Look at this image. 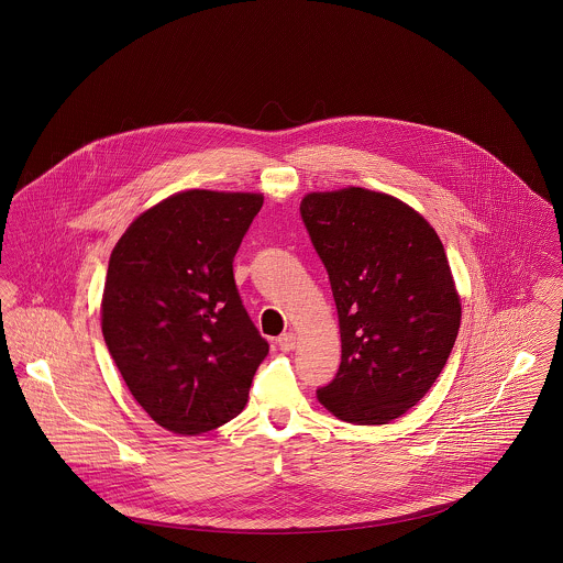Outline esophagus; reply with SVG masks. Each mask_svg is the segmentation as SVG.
<instances>
[{
    "label": "esophagus",
    "instance_id": "obj_1",
    "mask_svg": "<svg viewBox=\"0 0 563 563\" xmlns=\"http://www.w3.org/2000/svg\"><path fill=\"white\" fill-rule=\"evenodd\" d=\"M278 346L280 350H285V352H289V350L295 349V335L289 331V333H283L280 338H278Z\"/></svg>",
    "mask_w": 563,
    "mask_h": 563
}]
</instances>
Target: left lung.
Returning <instances> with one entry per match:
<instances>
[{
    "mask_svg": "<svg viewBox=\"0 0 563 563\" xmlns=\"http://www.w3.org/2000/svg\"><path fill=\"white\" fill-rule=\"evenodd\" d=\"M340 319L342 363L317 390L350 424H388L443 372L462 306L443 242L399 198L346 188L299 205Z\"/></svg>",
    "mask_w": 563,
    "mask_h": 563,
    "instance_id": "8db88e82",
    "label": "left lung"
}]
</instances>
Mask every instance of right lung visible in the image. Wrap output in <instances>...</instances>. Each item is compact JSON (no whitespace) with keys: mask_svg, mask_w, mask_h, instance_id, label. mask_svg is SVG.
Returning <instances> with one entry per match:
<instances>
[{"mask_svg":"<svg viewBox=\"0 0 563 563\" xmlns=\"http://www.w3.org/2000/svg\"><path fill=\"white\" fill-rule=\"evenodd\" d=\"M262 194L188 189L139 214L109 257L101 327L136 402L162 429L236 418L268 342L249 319L234 255Z\"/></svg>","mask_w":563,"mask_h":563,"instance_id":"right-lung-1","label":"right lung"}]
</instances>
